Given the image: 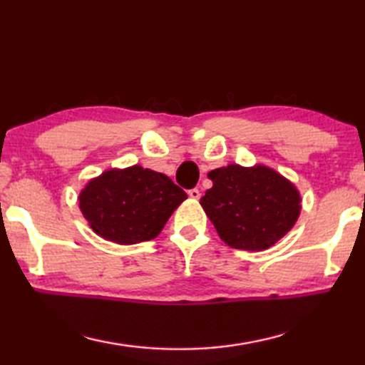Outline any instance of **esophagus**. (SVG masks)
Returning <instances> with one entry per match:
<instances>
[{"mask_svg": "<svg viewBox=\"0 0 365 365\" xmlns=\"http://www.w3.org/2000/svg\"><path fill=\"white\" fill-rule=\"evenodd\" d=\"M187 194H189L190 199H194V200L200 199V190L199 189H190V190H187Z\"/></svg>", "mask_w": 365, "mask_h": 365, "instance_id": "obj_1", "label": "esophagus"}]
</instances>
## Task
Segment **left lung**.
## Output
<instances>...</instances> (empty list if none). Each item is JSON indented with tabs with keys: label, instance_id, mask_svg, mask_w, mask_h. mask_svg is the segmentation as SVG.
Listing matches in <instances>:
<instances>
[{
	"label": "left lung",
	"instance_id": "obj_1",
	"mask_svg": "<svg viewBox=\"0 0 365 365\" xmlns=\"http://www.w3.org/2000/svg\"><path fill=\"white\" fill-rule=\"evenodd\" d=\"M213 187L200 199L229 247L261 252L295 226L302 195L289 179L264 165H227L208 173Z\"/></svg>",
	"mask_w": 365,
	"mask_h": 365
}]
</instances>
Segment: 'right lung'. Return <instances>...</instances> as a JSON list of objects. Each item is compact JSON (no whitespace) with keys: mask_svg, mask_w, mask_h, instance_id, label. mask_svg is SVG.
I'll return each mask as SVG.
<instances>
[{"mask_svg":"<svg viewBox=\"0 0 365 365\" xmlns=\"http://www.w3.org/2000/svg\"><path fill=\"white\" fill-rule=\"evenodd\" d=\"M186 199L187 194L168 176L139 165L104 171L78 195L89 227L120 245L155 239Z\"/></svg>","mask_w":365,"mask_h":365,"instance_id":"1","label":"right lung"}]
</instances>
